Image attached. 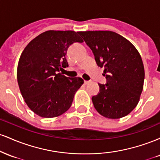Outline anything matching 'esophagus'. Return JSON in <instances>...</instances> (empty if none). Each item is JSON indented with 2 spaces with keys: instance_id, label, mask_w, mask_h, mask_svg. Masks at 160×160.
I'll return each instance as SVG.
<instances>
[{
  "instance_id": "34e87169",
  "label": "esophagus",
  "mask_w": 160,
  "mask_h": 160,
  "mask_svg": "<svg viewBox=\"0 0 160 160\" xmlns=\"http://www.w3.org/2000/svg\"><path fill=\"white\" fill-rule=\"evenodd\" d=\"M89 82H90V81H89V80H84V84H85V85H87Z\"/></svg>"
}]
</instances>
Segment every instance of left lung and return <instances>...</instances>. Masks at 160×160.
<instances>
[{
  "label": "left lung",
  "instance_id": "8db88e82",
  "mask_svg": "<svg viewBox=\"0 0 160 160\" xmlns=\"http://www.w3.org/2000/svg\"><path fill=\"white\" fill-rule=\"evenodd\" d=\"M92 51L99 67L104 68L107 83H98L99 92L92 97L96 111L110 119L128 115L138 103L144 80L141 57L132 43L111 31L80 32Z\"/></svg>",
  "mask_w": 160,
  "mask_h": 160
}]
</instances>
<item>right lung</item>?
<instances>
[{"label":"right lung","mask_w":160,"mask_h":160,"mask_svg":"<svg viewBox=\"0 0 160 160\" xmlns=\"http://www.w3.org/2000/svg\"><path fill=\"white\" fill-rule=\"evenodd\" d=\"M76 42H82L78 32L50 30L36 37L24 49L18 64V84L25 103L37 115L44 118L62 115L83 84L82 78L58 73L68 67L66 53Z\"/></svg>","instance_id":"right-lung-1"}]
</instances>
